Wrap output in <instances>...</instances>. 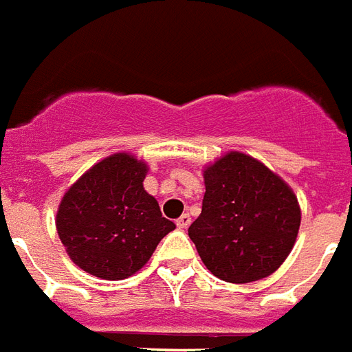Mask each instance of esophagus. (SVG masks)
Instances as JSON below:
<instances>
[{"label":"esophagus","mask_w":352,"mask_h":352,"mask_svg":"<svg viewBox=\"0 0 352 352\" xmlns=\"http://www.w3.org/2000/svg\"><path fill=\"white\" fill-rule=\"evenodd\" d=\"M190 222H192V218H190V214H183L179 220H177V228L179 229H186L190 226Z\"/></svg>","instance_id":"34e87169"}]
</instances>
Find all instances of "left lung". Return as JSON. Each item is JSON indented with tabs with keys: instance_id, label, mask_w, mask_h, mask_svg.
Returning a JSON list of instances; mask_svg holds the SVG:
<instances>
[{
	"instance_id": "obj_1",
	"label": "left lung",
	"mask_w": 352,
	"mask_h": 352,
	"mask_svg": "<svg viewBox=\"0 0 352 352\" xmlns=\"http://www.w3.org/2000/svg\"><path fill=\"white\" fill-rule=\"evenodd\" d=\"M201 214L188 228L203 265L223 282L250 283L282 267L295 246V192L257 158L229 151L203 168Z\"/></svg>"
}]
</instances>
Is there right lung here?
<instances>
[{
  "instance_id": "obj_1",
  "label": "right lung",
  "mask_w": 352,
  "mask_h": 352,
  "mask_svg": "<svg viewBox=\"0 0 352 352\" xmlns=\"http://www.w3.org/2000/svg\"><path fill=\"white\" fill-rule=\"evenodd\" d=\"M147 162L113 153L91 166L61 197L56 228L74 265L102 280H124L175 229L143 188Z\"/></svg>"
}]
</instances>
